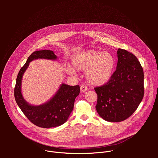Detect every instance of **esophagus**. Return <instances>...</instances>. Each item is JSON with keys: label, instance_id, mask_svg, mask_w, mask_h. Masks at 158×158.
<instances>
[{"label": "esophagus", "instance_id": "esophagus-1", "mask_svg": "<svg viewBox=\"0 0 158 158\" xmlns=\"http://www.w3.org/2000/svg\"><path fill=\"white\" fill-rule=\"evenodd\" d=\"M80 89H81V92H85L87 90V87L85 85H82L80 87Z\"/></svg>", "mask_w": 158, "mask_h": 158}]
</instances>
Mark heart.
<instances>
[{"instance_id": "heart-1", "label": "heart", "mask_w": 158, "mask_h": 158, "mask_svg": "<svg viewBox=\"0 0 158 158\" xmlns=\"http://www.w3.org/2000/svg\"><path fill=\"white\" fill-rule=\"evenodd\" d=\"M73 67L66 72L75 75L76 71H85L87 82L93 85H102L109 81L113 75L116 59L110 52L89 49L76 54L72 59Z\"/></svg>"}]
</instances>
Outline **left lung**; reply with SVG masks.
Segmentation results:
<instances>
[{
  "label": "left lung",
  "mask_w": 158,
  "mask_h": 158,
  "mask_svg": "<svg viewBox=\"0 0 158 158\" xmlns=\"http://www.w3.org/2000/svg\"><path fill=\"white\" fill-rule=\"evenodd\" d=\"M116 70L108 82L94 88L96 109L105 121L121 122L130 117L144 96V72L137 57L118 49Z\"/></svg>",
  "instance_id": "obj_1"
}]
</instances>
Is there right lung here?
<instances>
[{"label": "right lung", "mask_w": 158, "mask_h": 158, "mask_svg": "<svg viewBox=\"0 0 158 158\" xmlns=\"http://www.w3.org/2000/svg\"><path fill=\"white\" fill-rule=\"evenodd\" d=\"M37 59L56 60L57 56L50 50L37 51L27 59L17 75L14 88L15 101L27 119L37 126L50 128L59 126L65 123L73 110L76 98L79 94V85H60L54 96L48 102L40 106H32L27 102L21 93L22 76L30 62Z\"/></svg>", "instance_id": "obj_1"}]
</instances>
